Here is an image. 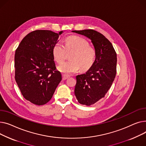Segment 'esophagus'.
<instances>
[{
    "mask_svg": "<svg viewBox=\"0 0 146 146\" xmlns=\"http://www.w3.org/2000/svg\"><path fill=\"white\" fill-rule=\"evenodd\" d=\"M68 78H70L69 75H65V74L62 75V80H65L68 79Z\"/></svg>",
    "mask_w": 146,
    "mask_h": 146,
    "instance_id": "esophagus-1",
    "label": "esophagus"
}]
</instances>
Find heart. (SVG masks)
Segmentation results:
<instances>
[{"mask_svg": "<svg viewBox=\"0 0 146 146\" xmlns=\"http://www.w3.org/2000/svg\"><path fill=\"white\" fill-rule=\"evenodd\" d=\"M67 52H73L70 56L71 61L64 62L58 66V70L65 74H72L80 68L84 71L91 67L95 61L96 51L89 46L87 40L78 36H71L65 39V45L57 42L52 49L53 56L55 61L61 64L65 59Z\"/></svg>", "mask_w": 146, "mask_h": 146, "instance_id": "obj_1", "label": "heart"}]
</instances>
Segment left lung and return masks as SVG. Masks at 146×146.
<instances>
[{"instance_id":"1","label":"left lung","mask_w":146,"mask_h":146,"mask_svg":"<svg viewBox=\"0 0 146 146\" xmlns=\"http://www.w3.org/2000/svg\"><path fill=\"white\" fill-rule=\"evenodd\" d=\"M72 32L90 39L96 51L91 67L76 76V98L81 104L89 106L104 97L112 85L116 75L117 54L112 44L98 32L92 29Z\"/></svg>"}]
</instances>
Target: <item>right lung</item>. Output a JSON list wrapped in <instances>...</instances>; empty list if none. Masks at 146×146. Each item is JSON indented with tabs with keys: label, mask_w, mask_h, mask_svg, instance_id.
<instances>
[{
	"label": "right lung",
	"mask_w": 146,
	"mask_h": 146,
	"mask_svg": "<svg viewBox=\"0 0 146 146\" xmlns=\"http://www.w3.org/2000/svg\"><path fill=\"white\" fill-rule=\"evenodd\" d=\"M63 32L33 31L16 50V82L23 97L35 105L46 104L62 80L61 72L56 70L52 49Z\"/></svg>",
	"instance_id": "1"
}]
</instances>
